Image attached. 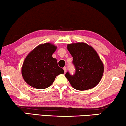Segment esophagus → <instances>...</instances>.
Instances as JSON below:
<instances>
[{"label":"esophagus","instance_id":"34e87169","mask_svg":"<svg viewBox=\"0 0 126 126\" xmlns=\"http://www.w3.org/2000/svg\"><path fill=\"white\" fill-rule=\"evenodd\" d=\"M63 71H64V72L65 73L66 72V67H63Z\"/></svg>","mask_w":126,"mask_h":126}]
</instances>
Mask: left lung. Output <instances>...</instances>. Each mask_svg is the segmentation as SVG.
Instances as JSON below:
<instances>
[{
	"instance_id": "1",
	"label": "left lung",
	"mask_w": 126,
	"mask_h": 126,
	"mask_svg": "<svg viewBox=\"0 0 126 126\" xmlns=\"http://www.w3.org/2000/svg\"><path fill=\"white\" fill-rule=\"evenodd\" d=\"M67 48L73 57L74 75L69 72L65 77L75 89L83 91L95 87L104 73V65L95 50L85 43L68 44Z\"/></svg>"
}]
</instances>
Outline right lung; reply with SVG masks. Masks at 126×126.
<instances>
[{
    "label": "right lung",
    "mask_w": 126,
    "mask_h": 126,
    "mask_svg": "<svg viewBox=\"0 0 126 126\" xmlns=\"http://www.w3.org/2000/svg\"><path fill=\"white\" fill-rule=\"evenodd\" d=\"M57 47L50 43L39 45L24 60L21 73L26 83L37 89H44L53 84L57 76L64 73L52 55Z\"/></svg>",
    "instance_id": "add662e5"
}]
</instances>
